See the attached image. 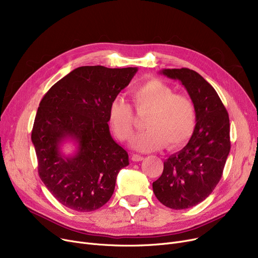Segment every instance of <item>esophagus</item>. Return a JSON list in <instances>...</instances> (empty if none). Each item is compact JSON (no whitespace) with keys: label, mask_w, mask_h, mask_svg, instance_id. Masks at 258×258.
<instances>
[{"label":"esophagus","mask_w":258,"mask_h":258,"mask_svg":"<svg viewBox=\"0 0 258 258\" xmlns=\"http://www.w3.org/2000/svg\"><path fill=\"white\" fill-rule=\"evenodd\" d=\"M143 159H144L143 156H140V155H137V154L132 155V160L135 161V162H140V161H142Z\"/></svg>","instance_id":"34e87169"}]
</instances>
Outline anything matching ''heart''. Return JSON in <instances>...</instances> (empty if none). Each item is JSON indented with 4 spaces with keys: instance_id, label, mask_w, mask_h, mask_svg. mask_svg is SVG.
<instances>
[{
    "instance_id": "heart-1",
    "label": "heart",
    "mask_w": 258,
    "mask_h": 258,
    "mask_svg": "<svg viewBox=\"0 0 258 258\" xmlns=\"http://www.w3.org/2000/svg\"><path fill=\"white\" fill-rule=\"evenodd\" d=\"M131 97L138 112L148 111L145 125L132 141V147L139 152H152L167 143L169 148L185 144L197 124V111L190 98L174 94L171 87L158 78H152L134 86ZM108 122L116 136L128 140L134 133L132 105L121 96H116L108 105Z\"/></svg>"
}]
</instances>
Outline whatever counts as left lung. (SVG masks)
Returning a JSON list of instances; mask_svg holds the SVG:
<instances>
[{
	"label": "left lung",
	"instance_id": "1",
	"mask_svg": "<svg viewBox=\"0 0 258 258\" xmlns=\"http://www.w3.org/2000/svg\"><path fill=\"white\" fill-rule=\"evenodd\" d=\"M160 74L181 81L196 106L197 124L188 143L164 161L153 190L164 206L187 209L204 201L222 178L231 147L229 116L218 93L196 71L163 69Z\"/></svg>",
	"mask_w": 258,
	"mask_h": 258
}]
</instances>
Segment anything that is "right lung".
Segmentation results:
<instances>
[{
  "label": "right lung",
  "instance_id": "right-lung-1",
  "mask_svg": "<svg viewBox=\"0 0 258 258\" xmlns=\"http://www.w3.org/2000/svg\"><path fill=\"white\" fill-rule=\"evenodd\" d=\"M137 71L79 67L52 86L40 101L31 134L38 173L63 206L90 212L113 196L117 174L130 162L111 135L108 105ZM66 141L76 143L74 154L62 153Z\"/></svg>",
  "mask_w": 258,
  "mask_h": 258
}]
</instances>
